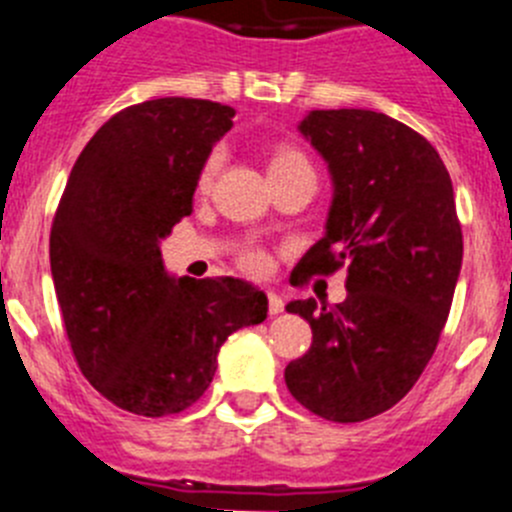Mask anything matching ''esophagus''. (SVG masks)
<instances>
[{
	"mask_svg": "<svg viewBox=\"0 0 512 512\" xmlns=\"http://www.w3.org/2000/svg\"><path fill=\"white\" fill-rule=\"evenodd\" d=\"M269 315H279V312H284V300L277 295V292H269Z\"/></svg>",
	"mask_w": 512,
	"mask_h": 512,
	"instance_id": "obj_1",
	"label": "esophagus"
}]
</instances>
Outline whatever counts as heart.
Segmentation results:
<instances>
[{"label":"heart","mask_w":512,"mask_h":512,"mask_svg":"<svg viewBox=\"0 0 512 512\" xmlns=\"http://www.w3.org/2000/svg\"><path fill=\"white\" fill-rule=\"evenodd\" d=\"M220 161H223V153H220V151H215V153H210V156H207V161L202 164V169H200V179H197V187H200V189L210 187L212 176H215L217 169H220ZM302 166H310V164H307V158L302 156L297 148H289V146L274 148V153H271V158H269V174H282V171L302 169ZM243 266H246L251 274H264L266 266H269V261H266V253L248 251L246 256H243Z\"/></svg>","instance_id":"obj_1"}]
</instances>
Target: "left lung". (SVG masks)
<instances>
[{
    "mask_svg": "<svg viewBox=\"0 0 512 512\" xmlns=\"http://www.w3.org/2000/svg\"><path fill=\"white\" fill-rule=\"evenodd\" d=\"M328 164L325 235L297 277L346 264V300L289 302L312 346L284 382L300 405L333 423H359L413 390L438 346L461 271L454 187L436 148L372 110H312L297 125Z\"/></svg>",
    "mask_w": 512,
    "mask_h": 512,
    "instance_id": "1",
    "label": "left lung"
}]
</instances>
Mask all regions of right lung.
I'll return each instance as SVG.
<instances>
[{
  "instance_id": "right-lung-1",
  "label": "right lung",
  "mask_w": 512,
  "mask_h": 512,
  "mask_svg": "<svg viewBox=\"0 0 512 512\" xmlns=\"http://www.w3.org/2000/svg\"><path fill=\"white\" fill-rule=\"evenodd\" d=\"M235 110L164 97L117 112L76 158L51 228V274L81 374L146 418L200 400L230 333L266 320L243 279L169 274L161 241L192 212L200 169Z\"/></svg>"
}]
</instances>
